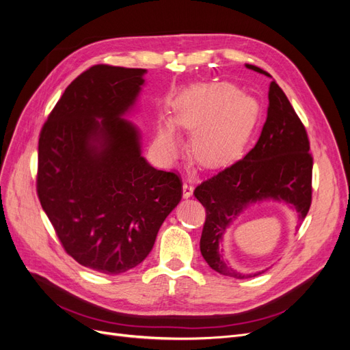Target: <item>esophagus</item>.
<instances>
[{
	"mask_svg": "<svg viewBox=\"0 0 350 350\" xmlns=\"http://www.w3.org/2000/svg\"><path fill=\"white\" fill-rule=\"evenodd\" d=\"M193 191H194V187L191 185V183H184V185H183V196H184V198H189L193 196Z\"/></svg>",
	"mask_w": 350,
	"mask_h": 350,
	"instance_id": "esophagus-1",
	"label": "esophagus"
}]
</instances>
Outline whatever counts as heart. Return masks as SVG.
<instances>
[{
    "mask_svg": "<svg viewBox=\"0 0 350 350\" xmlns=\"http://www.w3.org/2000/svg\"><path fill=\"white\" fill-rule=\"evenodd\" d=\"M258 112V103L241 94L234 84H197L179 98L175 124L196 134L193 152L201 165L221 167L242 153ZM156 144L166 154L178 152L179 140L172 122L159 129Z\"/></svg>",
    "mask_w": 350,
    "mask_h": 350,
    "instance_id": "1",
    "label": "heart"
}]
</instances>
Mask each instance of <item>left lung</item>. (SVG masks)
<instances>
[{
    "label": "left lung",
    "mask_w": 350,
    "mask_h": 350,
    "mask_svg": "<svg viewBox=\"0 0 350 350\" xmlns=\"http://www.w3.org/2000/svg\"><path fill=\"white\" fill-rule=\"evenodd\" d=\"M266 74L256 66H247ZM194 196L206 208L200 250L215 271L234 279L264 273H239L224 260L221 238L243 208L262 200L291 204L299 221L308 215L312 200V156L310 140L299 116L276 81L270 83L267 120L257 144L241 161L201 183Z\"/></svg>",
    "instance_id": "8db88e82"
}]
</instances>
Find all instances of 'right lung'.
<instances>
[{
  "mask_svg": "<svg viewBox=\"0 0 350 350\" xmlns=\"http://www.w3.org/2000/svg\"><path fill=\"white\" fill-rule=\"evenodd\" d=\"M144 72L90 67L70 83L39 134L42 208L68 256L103 274L139 266L183 198L181 179L147 163L140 131L124 120Z\"/></svg>",
  "mask_w": 350,
  "mask_h": 350,
  "instance_id": "1",
  "label": "right lung"
}]
</instances>
